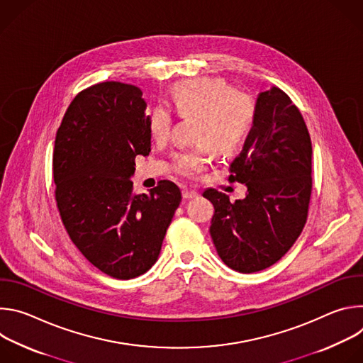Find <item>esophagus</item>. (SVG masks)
<instances>
[{"mask_svg": "<svg viewBox=\"0 0 363 363\" xmlns=\"http://www.w3.org/2000/svg\"><path fill=\"white\" fill-rule=\"evenodd\" d=\"M182 196H184L185 199H191V198H195V196H198V191H195V189H184V192H182Z\"/></svg>", "mask_w": 363, "mask_h": 363, "instance_id": "1", "label": "esophagus"}]
</instances>
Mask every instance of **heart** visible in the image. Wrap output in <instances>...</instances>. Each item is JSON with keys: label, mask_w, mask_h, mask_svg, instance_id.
<instances>
[{"label": "heart", "mask_w": 363, "mask_h": 363, "mask_svg": "<svg viewBox=\"0 0 363 363\" xmlns=\"http://www.w3.org/2000/svg\"><path fill=\"white\" fill-rule=\"evenodd\" d=\"M168 105L182 118L195 116L192 147L174 155L172 167L184 177H194L211 162L213 149L217 153L235 150L250 132L255 106L250 94L231 90V86L213 77H196L178 83L171 91ZM150 133L164 140L169 136L172 113L158 105L149 118Z\"/></svg>", "instance_id": "obj_1"}]
</instances>
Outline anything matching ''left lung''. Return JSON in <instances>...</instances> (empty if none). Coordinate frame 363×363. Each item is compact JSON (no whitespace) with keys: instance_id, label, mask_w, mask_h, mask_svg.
<instances>
[{"instance_id":"1","label":"left lung","mask_w":363,"mask_h":363,"mask_svg":"<svg viewBox=\"0 0 363 363\" xmlns=\"http://www.w3.org/2000/svg\"><path fill=\"white\" fill-rule=\"evenodd\" d=\"M244 199L206 189L214 205L210 234L221 260L240 273L264 270L291 248L307 221L312 195V140L291 99L279 87L258 94L252 128L230 165Z\"/></svg>"}]
</instances>
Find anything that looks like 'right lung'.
Returning <instances> with one entry per match:
<instances>
[{"instance_id": "right-lung-1", "label": "right lung", "mask_w": 363, "mask_h": 363, "mask_svg": "<svg viewBox=\"0 0 363 363\" xmlns=\"http://www.w3.org/2000/svg\"><path fill=\"white\" fill-rule=\"evenodd\" d=\"M145 109L133 84H93L70 103L53 150L56 202L70 240L94 267L119 280L157 263L181 202L171 181L149 194L133 191L136 155L150 152Z\"/></svg>"}]
</instances>
